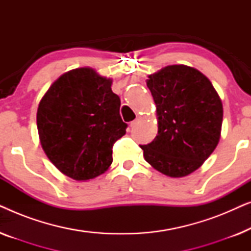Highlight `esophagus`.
<instances>
[{"label": "esophagus", "instance_id": "esophagus-1", "mask_svg": "<svg viewBox=\"0 0 251 251\" xmlns=\"http://www.w3.org/2000/svg\"><path fill=\"white\" fill-rule=\"evenodd\" d=\"M140 120H142V118H140V116H138V118H137L135 121H132V122H130V126H131V128H133V126H135L137 123H138Z\"/></svg>", "mask_w": 251, "mask_h": 251}]
</instances>
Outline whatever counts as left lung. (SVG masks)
<instances>
[{"label":"left lung","instance_id":"8db88e82","mask_svg":"<svg viewBox=\"0 0 251 251\" xmlns=\"http://www.w3.org/2000/svg\"><path fill=\"white\" fill-rule=\"evenodd\" d=\"M156 105L157 135L140 145L144 157L166 176L194 173L221 138L223 104L209 78L197 68L169 65L146 81Z\"/></svg>","mask_w":251,"mask_h":251}]
</instances>
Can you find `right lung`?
I'll return each instance as SVG.
<instances>
[{
    "mask_svg": "<svg viewBox=\"0 0 251 251\" xmlns=\"http://www.w3.org/2000/svg\"><path fill=\"white\" fill-rule=\"evenodd\" d=\"M112 82L94 68H75L60 75L40 100L42 149L60 173L75 180L104 174L113 162V145L126 135Z\"/></svg>",
    "mask_w": 251,
    "mask_h": 251,
    "instance_id": "obj_1",
    "label": "right lung"
}]
</instances>
